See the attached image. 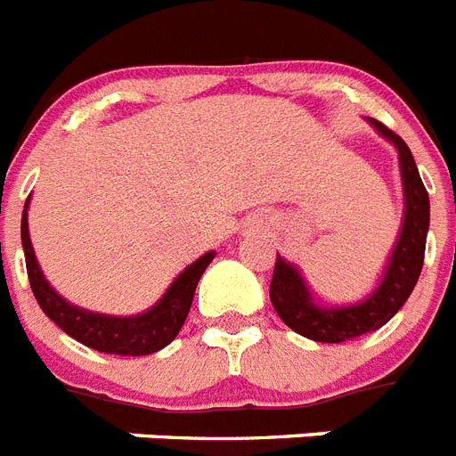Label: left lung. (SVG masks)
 Listing matches in <instances>:
<instances>
[{"mask_svg":"<svg viewBox=\"0 0 456 456\" xmlns=\"http://www.w3.org/2000/svg\"><path fill=\"white\" fill-rule=\"evenodd\" d=\"M376 131L399 151V168L403 182V224L396 247L392 251L379 288L353 306H318L297 267L276 254L274 274L270 283V299L276 314L293 332L321 344H341L367 332H376L402 309L419 279L429 231V193L419 180L413 154L395 131L369 117Z\"/></svg>","mask_w":456,"mask_h":456,"instance_id":"8db88e82","label":"left lung"}]
</instances>
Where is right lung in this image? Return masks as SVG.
Returning <instances> with one entry per match:
<instances>
[{
	"instance_id": "right-lung-1",
	"label": "right lung",
	"mask_w": 456,
	"mask_h": 456,
	"mask_svg": "<svg viewBox=\"0 0 456 456\" xmlns=\"http://www.w3.org/2000/svg\"><path fill=\"white\" fill-rule=\"evenodd\" d=\"M27 208L29 198L22 209V248H25L27 276L29 286L37 297L38 306L43 314L64 330L69 337H73L80 344L99 353H115V355H150L157 350L166 348L170 341L180 334L186 316H189L193 293L200 281L202 272L214 260V251H208L205 256L191 263L182 272L170 288L166 290L157 305L147 309L145 314L138 316H106V314H94V311L80 309V306L66 302L60 293H54V288L45 281L41 267L34 256L32 240H29V228H27Z\"/></svg>"
}]
</instances>
